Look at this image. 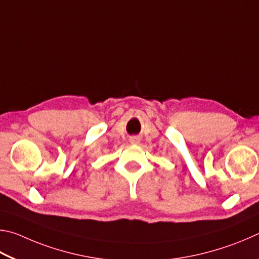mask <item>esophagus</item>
<instances>
[{"label": "esophagus", "instance_id": "1", "mask_svg": "<svg viewBox=\"0 0 259 259\" xmlns=\"http://www.w3.org/2000/svg\"><path fill=\"white\" fill-rule=\"evenodd\" d=\"M140 142V139L139 138H132L131 139V143L132 144H138Z\"/></svg>", "mask_w": 259, "mask_h": 259}]
</instances>
